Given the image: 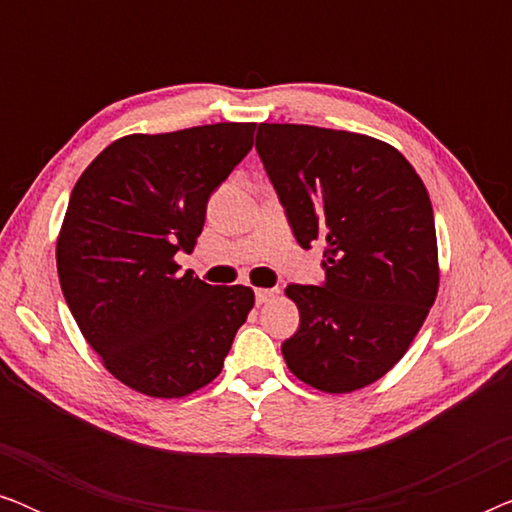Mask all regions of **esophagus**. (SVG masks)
I'll return each instance as SVG.
<instances>
[{
	"instance_id": "esophagus-1",
	"label": "esophagus",
	"mask_w": 512,
	"mask_h": 512,
	"mask_svg": "<svg viewBox=\"0 0 512 512\" xmlns=\"http://www.w3.org/2000/svg\"><path fill=\"white\" fill-rule=\"evenodd\" d=\"M254 293H256V303L258 305H265V303H268V300L275 298L279 291L277 289H256Z\"/></svg>"
}]
</instances>
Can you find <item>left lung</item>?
Here are the masks:
<instances>
[{
	"instance_id": "left-lung-1",
	"label": "left lung",
	"mask_w": 512,
	"mask_h": 512,
	"mask_svg": "<svg viewBox=\"0 0 512 512\" xmlns=\"http://www.w3.org/2000/svg\"><path fill=\"white\" fill-rule=\"evenodd\" d=\"M256 151L300 247L326 244V282L286 286L300 312L286 366L326 394L368 387L403 359L436 300L426 186L394 146L347 130L261 123Z\"/></svg>"
}]
</instances>
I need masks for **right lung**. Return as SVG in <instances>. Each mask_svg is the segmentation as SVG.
Masks as SVG:
<instances>
[{
	"instance_id": "obj_1",
	"label": "right lung",
	"mask_w": 512,
	"mask_h": 512,
	"mask_svg": "<svg viewBox=\"0 0 512 512\" xmlns=\"http://www.w3.org/2000/svg\"><path fill=\"white\" fill-rule=\"evenodd\" d=\"M256 123L198 125L111 142L76 181L58 235V277L83 338L125 387L193 394L221 373L254 307L249 286L179 275L207 200L254 146Z\"/></svg>"
}]
</instances>
